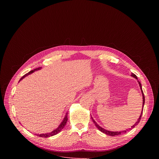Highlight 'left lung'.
I'll return each instance as SVG.
<instances>
[{"label": "left lung", "mask_w": 159, "mask_h": 159, "mask_svg": "<svg viewBox=\"0 0 159 159\" xmlns=\"http://www.w3.org/2000/svg\"><path fill=\"white\" fill-rule=\"evenodd\" d=\"M131 76H133V77H134L135 79H138V78H137V77L136 76V75H134V74H133L132 73V74H131ZM139 85H140V89H141V90H142V96H143V109H142V113H141V115H140V117H139V120H138V121L136 122L135 123H134V125H133L131 127V128H129V129H126V130H123V131H107V130H106L105 129H104V128H101V126H99L97 123H96V122L93 120V118H92V119H93V122L95 123V125H96V126H97V128L101 131V132H102V133H104L105 134H107V135H109V136H111V137H114V136H116V135H120V134H124V133H126L128 130H129V129H131V128H133L135 126H137L139 123V122H140V120H141V118H142V114H143V106H144V104H145V96H144V94H143V90H142V85H141V83L139 81Z\"/></svg>", "instance_id": "left-lung-1"}]
</instances>
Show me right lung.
Masks as SVG:
<instances>
[{
	"label": "right lung",
	"instance_id": "obj_1",
	"mask_svg": "<svg viewBox=\"0 0 159 159\" xmlns=\"http://www.w3.org/2000/svg\"><path fill=\"white\" fill-rule=\"evenodd\" d=\"M41 69V67H39V68H36V69H34L33 70H31V71H30V72H28V74H25L24 76H22V77H21V79L19 80V81L20 80H21L23 78H25L26 76H27V75H28L29 74H31V73H33L34 71H35V70H39V69ZM67 113H66V115H65V118H64V119H63V121L61 122V123L60 124V125H59V126L57 128V129H55V130H53V131H52V132H50V133H45V134H37V136H39V137H43V138H47V137H52V136H53V135H55V134H57V133H58L60 131H61V130L65 127V125H66V121H67V120H68V118H67Z\"/></svg>",
	"mask_w": 159,
	"mask_h": 159
}]
</instances>
